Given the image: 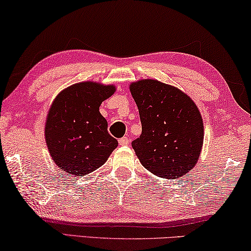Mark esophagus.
<instances>
[{
    "instance_id": "1",
    "label": "esophagus",
    "mask_w": 251,
    "mask_h": 251,
    "mask_svg": "<svg viewBox=\"0 0 251 251\" xmlns=\"http://www.w3.org/2000/svg\"><path fill=\"white\" fill-rule=\"evenodd\" d=\"M129 142H130V139L128 137H123L120 139V140H119V144H120L121 146L129 145Z\"/></svg>"
}]
</instances>
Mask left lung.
Wrapping results in <instances>:
<instances>
[{"mask_svg":"<svg viewBox=\"0 0 251 251\" xmlns=\"http://www.w3.org/2000/svg\"><path fill=\"white\" fill-rule=\"evenodd\" d=\"M142 132L132 141L140 163L153 175L176 179L194 167L203 145V121L195 103L155 79L132 83Z\"/></svg>","mask_w":251,"mask_h":251,"instance_id":"1","label":"left lung"}]
</instances>
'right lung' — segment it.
Returning <instances> with one entry per match:
<instances>
[{"instance_id":"add662e5","label":"right lung","mask_w":251,"mask_h":251,"mask_svg":"<svg viewBox=\"0 0 251 251\" xmlns=\"http://www.w3.org/2000/svg\"><path fill=\"white\" fill-rule=\"evenodd\" d=\"M114 91L112 85L78 83L53 101L46 122V142L53 161L68 175L90 174L118 147V140L107 132V122L99 111Z\"/></svg>"}]
</instances>
